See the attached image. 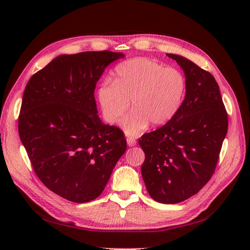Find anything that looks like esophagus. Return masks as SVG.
Masks as SVG:
<instances>
[{
    "instance_id": "obj_1",
    "label": "esophagus",
    "mask_w": 250,
    "mask_h": 250,
    "mask_svg": "<svg viewBox=\"0 0 250 250\" xmlns=\"http://www.w3.org/2000/svg\"><path fill=\"white\" fill-rule=\"evenodd\" d=\"M127 144L129 147H133L137 144V141H135L133 138H127Z\"/></svg>"
}]
</instances>
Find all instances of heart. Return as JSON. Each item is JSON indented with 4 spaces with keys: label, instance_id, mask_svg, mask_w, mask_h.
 I'll list each match as a JSON object with an SVG mask.
<instances>
[{
    "label": "heart",
    "instance_id": "b5f03b06",
    "mask_svg": "<svg viewBox=\"0 0 250 250\" xmlns=\"http://www.w3.org/2000/svg\"><path fill=\"white\" fill-rule=\"evenodd\" d=\"M187 82L184 74L174 67L144 57L120 63L112 81H105L97 92L104 119L117 124L129 108L132 111L123 120V129L134 137L151 124L154 127L171 121L184 102Z\"/></svg>",
    "mask_w": 250,
    "mask_h": 250
}]
</instances>
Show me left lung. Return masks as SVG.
Here are the masks:
<instances>
[{
	"label": "left lung",
	"instance_id": "left-lung-1",
	"mask_svg": "<svg viewBox=\"0 0 250 250\" xmlns=\"http://www.w3.org/2000/svg\"><path fill=\"white\" fill-rule=\"evenodd\" d=\"M185 72V100L171 121L145 133L142 176L151 198L173 204L198 193L213 176L229 119L214 76L191 60L167 54Z\"/></svg>",
	"mask_w": 250,
	"mask_h": 250
}]
</instances>
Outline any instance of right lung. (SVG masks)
Wrapping results in <instances>:
<instances>
[{
    "instance_id": "right-lung-1",
    "label": "right lung",
    "mask_w": 250,
    "mask_h": 250,
    "mask_svg": "<svg viewBox=\"0 0 250 250\" xmlns=\"http://www.w3.org/2000/svg\"><path fill=\"white\" fill-rule=\"evenodd\" d=\"M110 51L59 55L35 73L22 95L19 133L34 172L66 200L96 199L126 151L123 131L102 123L94 92Z\"/></svg>"
}]
</instances>
